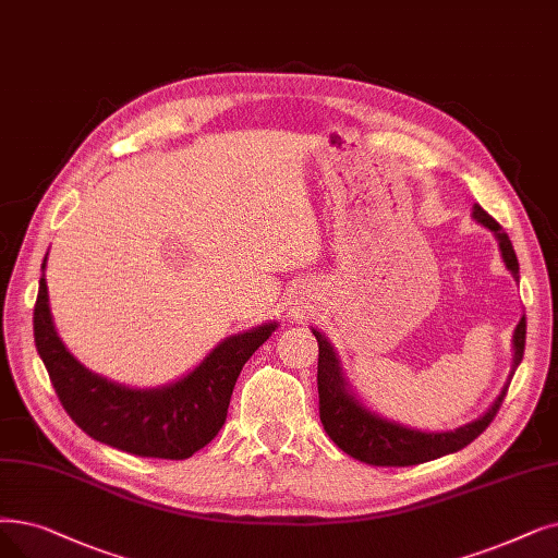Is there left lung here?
<instances>
[{
    "mask_svg": "<svg viewBox=\"0 0 558 558\" xmlns=\"http://www.w3.org/2000/svg\"><path fill=\"white\" fill-rule=\"evenodd\" d=\"M474 217L485 229H489L497 235L506 267L512 272V277L520 279V263H518L515 250H512V242L506 235V231L499 227V221L489 217L478 204L474 206ZM314 337L318 341V398H320L318 410H320L323 428L343 453L373 466H410V464H421V462L435 460L439 456L464 449L466 444H472L489 426V423H493L508 391L506 387L501 396L495 400V405L489 408L481 418L466 423V426L453 433L410 430V428L398 426V423L371 414L368 410H364L360 403H356L341 375L337 352L331 350V345L325 341L320 331L314 329ZM524 341H526V318L520 320L515 337H512V343H515L512 373H515V368L522 362Z\"/></svg>",
    "mask_w": 558,
    "mask_h": 558,
    "instance_id": "left-lung-1",
    "label": "left lung"
}]
</instances>
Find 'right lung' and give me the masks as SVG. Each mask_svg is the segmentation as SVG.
Listing matches in <instances>:
<instances>
[{"label":"right lung","instance_id":"obj_1","mask_svg":"<svg viewBox=\"0 0 558 558\" xmlns=\"http://www.w3.org/2000/svg\"><path fill=\"white\" fill-rule=\"evenodd\" d=\"M46 265V263H43ZM277 323L219 343L181 383L137 391L88 373L57 337L46 279L34 304V341L63 410L96 441L140 458L185 460L225 426L242 366L267 341Z\"/></svg>","mask_w":558,"mask_h":558}]
</instances>
